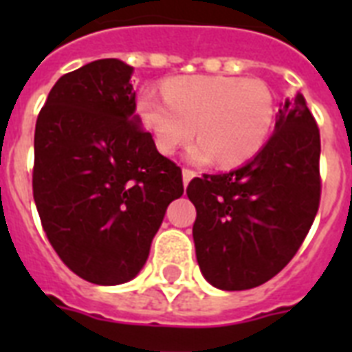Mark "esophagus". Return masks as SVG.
Wrapping results in <instances>:
<instances>
[{
  "instance_id": "esophagus-1",
  "label": "esophagus",
  "mask_w": 352,
  "mask_h": 352,
  "mask_svg": "<svg viewBox=\"0 0 352 352\" xmlns=\"http://www.w3.org/2000/svg\"><path fill=\"white\" fill-rule=\"evenodd\" d=\"M195 175H197V173L193 170H190V168H182V181H184V186H186L188 182L192 181Z\"/></svg>"
}]
</instances>
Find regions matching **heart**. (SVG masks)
<instances>
[{"label": "heart", "mask_w": 352, "mask_h": 352, "mask_svg": "<svg viewBox=\"0 0 352 352\" xmlns=\"http://www.w3.org/2000/svg\"><path fill=\"white\" fill-rule=\"evenodd\" d=\"M138 113L160 153L171 155L197 133L188 157L204 164H243L256 157L270 137L276 100L259 78L179 76L164 84V95L148 87Z\"/></svg>", "instance_id": "b5f03b06"}]
</instances>
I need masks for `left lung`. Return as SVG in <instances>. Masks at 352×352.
<instances>
[{
  "mask_svg": "<svg viewBox=\"0 0 352 352\" xmlns=\"http://www.w3.org/2000/svg\"><path fill=\"white\" fill-rule=\"evenodd\" d=\"M320 151L318 124L298 93L279 104L276 131L254 159L190 181L195 254L214 287L254 289L289 265L318 214Z\"/></svg>",
  "mask_w": 352,
  "mask_h": 352,
  "instance_id": "left-lung-1",
  "label": "left lung"
}]
</instances>
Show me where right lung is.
I'll return each mask as SVG.
<instances>
[{
  "instance_id": "1",
  "label": "right lung",
  "mask_w": 352,
  "mask_h": 352,
  "mask_svg": "<svg viewBox=\"0 0 352 352\" xmlns=\"http://www.w3.org/2000/svg\"><path fill=\"white\" fill-rule=\"evenodd\" d=\"M133 67L106 58L63 74L34 131L32 193L47 239L85 281L140 272L182 171L135 115Z\"/></svg>"
}]
</instances>
